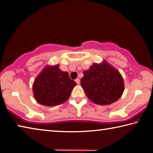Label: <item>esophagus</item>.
Masks as SVG:
<instances>
[{
	"mask_svg": "<svg viewBox=\"0 0 153 153\" xmlns=\"http://www.w3.org/2000/svg\"><path fill=\"white\" fill-rule=\"evenodd\" d=\"M75 81H76V82L77 83V84H79V83H80V79H79V78H77L76 80H75Z\"/></svg>",
	"mask_w": 153,
	"mask_h": 153,
	"instance_id": "1",
	"label": "esophagus"
}]
</instances>
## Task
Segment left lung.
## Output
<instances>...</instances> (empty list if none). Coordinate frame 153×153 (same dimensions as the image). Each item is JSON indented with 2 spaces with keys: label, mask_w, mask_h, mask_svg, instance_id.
<instances>
[{
  "label": "left lung",
  "mask_w": 153,
  "mask_h": 153,
  "mask_svg": "<svg viewBox=\"0 0 153 153\" xmlns=\"http://www.w3.org/2000/svg\"><path fill=\"white\" fill-rule=\"evenodd\" d=\"M80 84L88 98L100 105L117 101L124 90L120 72L105 61L101 64L94 63L88 70L84 71Z\"/></svg>",
  "instance_id": "1"
}]
</instances>
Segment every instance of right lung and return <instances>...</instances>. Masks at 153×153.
I'll list each match as a JSON object with an SVG mask.
<instances>
[{
	"mask_svg": "<svg viewBox=\"0 0 153 153\" xmlns=\"http://www.w3.org/2000/svg\"><path fill=\"white\" fill-rule=\"evenodd\" d=\"M76 85L67 72L59 69V65L48 66L35 79L33 96L40 105L48 107L59 105L68 100Z\"/></svg>",
	"mask_w": 153,
	"mask_h": 153,
	"instance_id": "1",
	"label": "right lung"
}]
</instances>
